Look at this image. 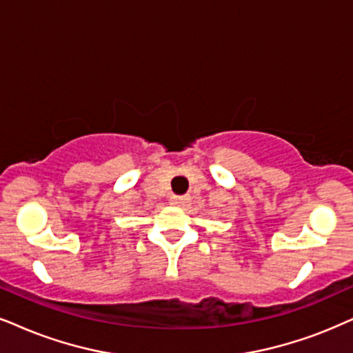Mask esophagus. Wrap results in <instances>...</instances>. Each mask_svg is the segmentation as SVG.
Here are the masks:
<instances>
[{"mask_svg":"<svg viewBox=\"0 0 353 353\" xmlns=\"http://www.w3.org/2000/svg\"><path fill=\"white\" fill-rule=\"evenodd\" d=\"M189 200H190L189 195H172L171 203L176 205V207H182V205H185Z\"/></svg>","mask_w":353,"mask_h":353,"instance_id":"esophagus-1","label":"esophagus"}]
</instances>
